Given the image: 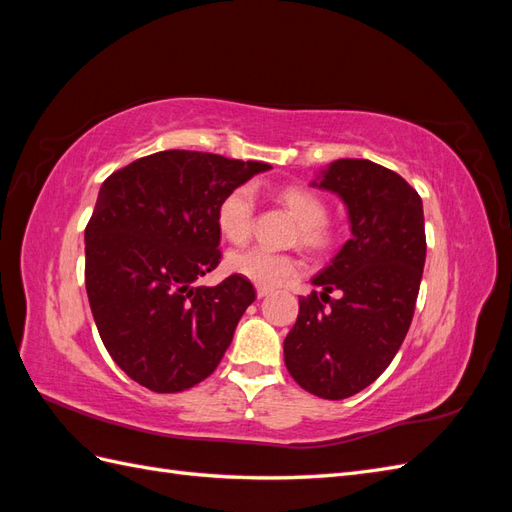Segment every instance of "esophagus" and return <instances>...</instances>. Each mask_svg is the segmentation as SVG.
Wrapping results in <instances>:
<instances>
[{
    "label": "esophagus",
    "instance_id": "esophagus-1",
    "mask_svg": "<svg viewBox=\"0 0 512 512\" xmlns=\"http://www.w3.org/2000/svg\"><path fill=\"white\" fill-rule=\"evenodd\" d=\"M271 292V288L269 286H256V294H258V299H262V297H267V294Z\"/></svg>",
    "mask_w": 512,
    "mask_h": 512
}]
</instances>
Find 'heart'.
<instances>
[{
    "mask_svg": "<svg viewBox=\"0 0 512 512\" xmlns=\"http://www.w3.org/2000/svg\"><path fill=\"white\" fill-rule=\"evenodd\" d=\"M280 203L297 218L299 222V239L309 250L324 252L337 241V224L327 218V203L324 198L305 185L290 183L277 192ZM256 215V192L250 183H241L237 188L224 194L215 222L222 232V237L230 243H245L252 235ZM232 273L258 284V286H277L292 280L299 273L301 262L290 256L267 250V247H247L241 252H232L226 260Z\"/></svg>",
    "mask_w": 512,
    "mask_h": 512,
    "instance_id": "1",
    "label": "heart"
}]
</instances>
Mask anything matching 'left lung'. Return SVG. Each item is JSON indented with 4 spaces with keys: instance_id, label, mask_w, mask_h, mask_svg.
Returning <instances> with one entry per match:
<instances>
[{
    "instance_id": "1",
    "label": "left lung",
    "mask_w": 512,
    "mask_h": 512,
    "mask_svg": "<svg viewBox=\"0 0 512 512\" xmlns=\"http://www.w3.org/2000/svg\"><path fill=\"white\" fill-rule=\"evenodd\" d=\"M312 185L344 200L352 235L312 280L322 292L299 299L284 363L307 393L346 399L391 365L410 329L427 252L423 200L369 160H335ZM335 287L339 300L328 297Z\"/></svg>"
}]
</instances>
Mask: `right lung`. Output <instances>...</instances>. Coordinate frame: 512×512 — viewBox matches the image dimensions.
<instances>
[{
    "mask_svg": "<svg viewBox=\"0 0 512 512\" xmlns=\"http://www.w3.org/2000/svg\"><path fill=\"white\" fill-rule=\"evenodd\" d=\"M269 168L170 149L102 183L85 228L87 297L104 348L145 389H192L222 361L256 290L241 275L194 282L220 265V200Z\"/></svg>",
    "mask_w": 512,
    "mask_h": 512,
    "instance_id": "1",
    "label": "right lung"
}]
</instances>
